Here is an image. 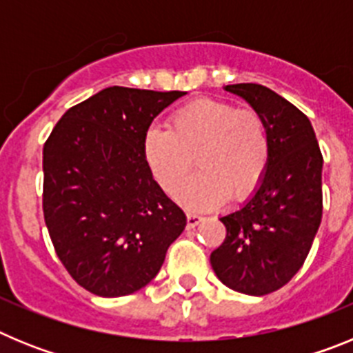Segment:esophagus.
Here are the masks:
<instances>
[{
  "instance_id": "esophagus-1",
  "label": "esophagus",
  "mask_w": 353,
  "mask_h": 353,
  "mask_svg": "<svg viewBox=\"0 0 353 353\" xmlns=\"http://www.w3.org/2000/svg\"><path fill=\"white\" fill-rule=\"evenodd\" d=\"M201 221H203V217H201V215H198V214H187V226H189V228L198 226V224L201 223Z\"/></svg>"
}]
</instances>
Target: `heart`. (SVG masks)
<instances>
[{"instance_id": "obj_1", "label": "heart", "mask_w": 353, "mask_h": 353, "mask_svg": "<svg viewBox=\"0 0 353 353\" xmlns=\"http://www.w3.org/2000/svg\"><path fill=\"white\" fill-rule=\"evenodd\" d=\"M192 157L200 171L179 192L183 207L210 210L228 199L242 201L269 166V130L252 109L198 99L171 114L170 130L150 127L143 136L146 166L168 194L179 191Z\"/></svg>"}]
</instances>
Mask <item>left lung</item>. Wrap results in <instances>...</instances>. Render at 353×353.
<instances>
[{"instance_id": "8db88e82", "label": "left lung", "mask_w": 353, "mask_h": 353, "mask_svg": "<svg viewBox=\"0 0 353 353\" xmlns=\"http://www.w3.org/2000/svg\"><path fill=\"white\" fill-rule=\"evenodd\" d=\"M263 118L270 159L256 191L221 217L226 239L210 254L221 283L245 295H267L292 279L322 223L323 157L310 118L267 86L228 84Z\"/></svg>"}]
</instances>
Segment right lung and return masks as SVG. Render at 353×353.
<instances>
[{"instance_id": "1", "label": "right lung", "mask_w": 353, "mask_h": 353, "mask_svg": "<svg viewBox=\"0 0 353 353\" xmlns=\"http://www.w3.org/2000/svg\"><path fill=\"white\" fill-rule=\"evenodd\" d=\"M183 95L111 86L68 109L43 145L52 245L77 285L99 297L148 285L185 230V214L143 157L154 118Z\"/></svg>"}]
</instances>
